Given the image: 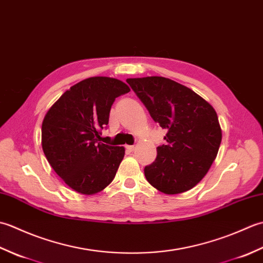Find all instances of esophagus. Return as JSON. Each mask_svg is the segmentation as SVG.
<instances>
[{"mask_svg":"<svg viewBox=\"0 0 263 263\" xmlns=\"http://www.w3.org/2000/svg\"><path fill=\"white\" fill-rule=\"evenodd\" d=\"M125 149L127 150L128 153H132L135 150V146H125Z\"/></svg>","mask_w":263,"mask_h":263,"instance_id":"esophagus-1","label":"esophagus"}]
</instances>
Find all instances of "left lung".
Listing matches in <instances>:
<instances>
[{"label":"left lung","instance_id":"left-lung-1","mask_svg":"<svg viewBox=\"0 0 263 263\" xmlns=\"http://www.w3.org/2000/svg\"><path fill=\"white\" fill-rule=\"evenodd\" d=\"M150 116L167 130V144L144 167L147 181L158 191L177 194L202 180L216 159L221 128L214 107L181 83L164 77L126 79Z\"/></svg>","mask_w":263,"mask_h":263}]
</instances>
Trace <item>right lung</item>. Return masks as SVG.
Listing matches in <instances>:
<instances>
[{
  "label": "right lung",
  "mask_w": 263,
  "mask_h": 263,
  "mask_svg": "<svg viewBox=\"0 0 263 263\" xmlns=\"http://www.w3.org/2000/svg\"><path fill=\"white\" fill-rule=\"evenodd\" d=\"M130 88L114 78L92 77L66 90L42 124V146L55 173L82 194H95L114 180L125 149L100 143L116 97Z\"/></svg>",
  "instance_id": "add662e5"
}]
</instances>
